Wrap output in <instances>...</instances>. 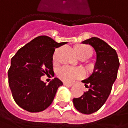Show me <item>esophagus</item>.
<instances>
[{"mask_svg":"<svg viewBox=\"0 0 128 128\" xmlns=\"http://www.w3.org/2000/svg\"><path fill=\"white\" fill-rule=\"evenodd\" d=\"M64 86H66V87H68V88H71V87L72 86V84H67V83H64Z\"/></svg>","mask_w":128,"mask_h":128,"instance_id":"obj_1","label":"esophagus"}]
</instances>
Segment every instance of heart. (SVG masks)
<instances>
[{
	"label": "heart",
	"mask_w": 128,
	"mask_h": 128,
	"mask_svg": "<svg viewBox=\"0 0 128 128\" xmlns=\"http://www.w3.org/2000/svg\"><path fill=\"white\" fill-rule=\"evenodd\" d=\"M76 51L78 56L87 55L90 56L92 53V50L90 46L88 45H80L76 48ZM53 62H56L58 61V50L53 54ZM85 75V71L81 68H74L70 66H64L58 69V76L64 82L72 83L75 81L82 78Z\"/></svg>",
	"instance_id": "b5f03b06"
}]
</instances>
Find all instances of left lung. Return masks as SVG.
<instances>
[{
  "label": "left lung",
  "mask_w": 128,
  "mask_h": 128,
  "mask_svg": "<svg viewBox=\"0 0 128 128\" xmlns=\"http://www.w3.org/2000/svg\"><path fill=\"white\" fill-rule=\"evenodd\" d=\"M91 45L96 52V62L92 75L82 82L89 90L72 99L76 109L84 114L98 110L107 101L117 78L119 61L114 49L103 40L92 37L82 42Z\"/></svg>",
  "instance_id": "1"
}]
</instances>
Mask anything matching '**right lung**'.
<instances>
[{
    "instance_id": "obj_1",
    "label": "right lung",
    "mask_w": 128,
    "mask_h": 128,
    "mask_svg": "<svg viewBox=\"0 0 128 128\" xmlns=\"http://www.w3.org/2000/svg\"><path fill=\"white\" fill-rule=\"evenodd\" d=\"M66 44L57 43L40 36L21 47L11 59L8 70L9 85L16 104L31 113L40 112L52 102L62 82L55 78L48 84L40 80L53 72L52 56L56 48Z\"/></svg>"
}]
</instances>
